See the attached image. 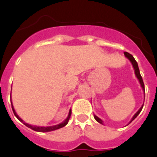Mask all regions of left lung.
Returning a JSON list of instances; mask_svg holds the SVG:
<instances>
[{"instance_id":"8db88e82","label":"left lung","mask_w":157,"mask_h":157,"mask_svg":"<svg viewBox=\"0 0 157 157\" xmlns=\"http://www.w3.org/2000/svg\"><path fill=\"white\" fill-rule=\"evenodd\" d=\"M124 55H125V57H126L127 59H129V61L131 62L132 65H133V67H134V72H135V75H136L137 78L139 79V82H140V85H141L142 88H143V90H144V93H145V89H144V81H143V78H142L141 75H140V71H139V66H138V63H137L136 60L134 59V58L133 57V55H132V54H129L128 52H124ZM143 107H144V105H143V106L140 107V109H139V111H138V112H137L136 113L134 114V116L133 117V118H132V120L130 121V122H129V123H131V122L133 121H134V120L137 117H138V115H139V113H140V112L142 111V108H143ZM94 119H95L97 121L99 122L100 124H103V121H102L100 118H98V117H97V116H95V115H94Z\"/></svg>"}]
</instances>
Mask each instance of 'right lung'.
Here are the masks:
<instances>
[{
    "mask_svg": "<svg viewBox=\"0 0 157 157\" xmlns=\"http://www.w3.org/2000/svg\"><path fill=\"white\" fill-rule=\"evenodd\" d=\"M11 105H12V103H11ZM12 110H13V114H14V116H15L17 118H18L20 121H22L23 123V124H25L26 126H28V128H30V129H33V130H35V131H38V132H50V131H53V130H55V129H60V128H62V127L65 126L67 123H68V121L69 119H70V117H71V109H70V111H69V113H68V116H67V119L64 121L63 123H61V124H57V125H53V126H47V127H44V126H35V125H31V124H28V123H25V122H23V121L22 119H21L20 117H18V115H17V113L15 112V111H14V109H13V105H12Z\"/></svg>",
    "mask_w": 157,
    "mask_h": 157,
    "instance_id": "1",
    "label": "right lung"
}]
</instances>
